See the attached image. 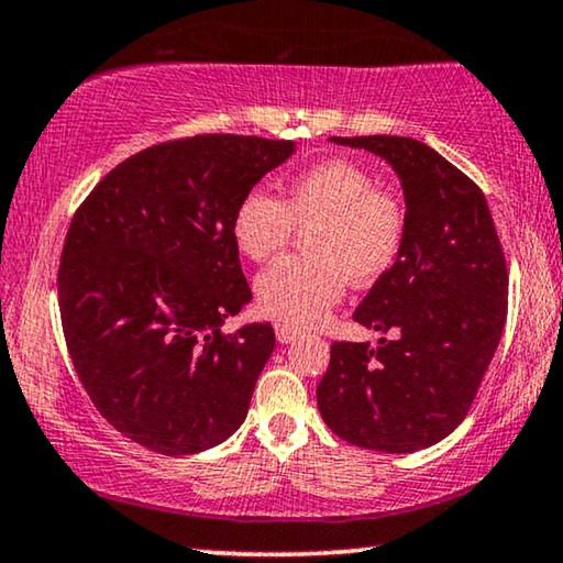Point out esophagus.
<instances>
[{
    "label": "esophagus",
    "instance_id": "34e87169",
    "mask_svg": "<svg viewBox=\"0 0 563 563\" xmlns=\"http://www.w3.org/2000/svg\"><path fill=\"white\" fill-rule=\"evenodd\" d=\"M275 335H278L280 343H292L300 335V331L296 325H288V323H275Z\"/></svg>",
    "mask_w": 563,
    "mask_h": 563
}]
</instances>
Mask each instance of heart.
I'll list each match as a JSON object with an SVG mask.
<instances>
[{"label":"heart","instance_id":"b5f03b06","mask_svg":"<svg viewBox=\"0 0 563 563\" xmlns=\"http://www.w3.org/2000/svg\"><path fill=\"white\" fill-rule=\"evenodd\" d=\"M296 228L310 230L308 257H283L255 280L263 313L292 325H313L339 303L346 278L372 283L399 257L405 242V207L379 189L366 166L329 158L290 184L288 201L267 189L240 199L232 240L245 257L265 263L288 245Z\"/></svg>","mask_w":563,"mask_h":563}]
</instances>
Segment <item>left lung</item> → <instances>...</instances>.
<instances>
[{
    "label": "left lung",
    "instance_id": "8db88e82",
    "mask_svg": "<svg viewBox=\"0 0 563 563\" xmlns=\"http://www.w3.org/2000/svg\"><path fill=\"white\" fill-rule=\"evenodd\" d=\"M387 162L405 195L399 257L366 292L354 321L379 346L339 341L318 384L329 430L356 448L417 452L463 422L496 356L508 313V271L488 201L422 141L331 136Z\"/></svg>",
    "mask_w": 563,
    "mask_h": 563
}]
</instances>
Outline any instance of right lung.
<instances>
[{
	"mask_svg": "<svg viewBox=\"0 0 563 563\" xmlns=\"http://www.w3.org/2000/svg\"><path fill=\"white\" fill-rule=\"evenodd\" d=\"M296 148L232 133L151 146L75 212L57 273L65 343L96 409L125 438L191 455L245 422L275 331H220L253 300L232 217Z\"/></svg>",
	"mask_w": 563,
	"mask_h": 563,
	"instance_id": "right-lung-1",
	"label": "right lung"
}]
</instances>
